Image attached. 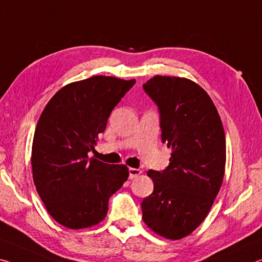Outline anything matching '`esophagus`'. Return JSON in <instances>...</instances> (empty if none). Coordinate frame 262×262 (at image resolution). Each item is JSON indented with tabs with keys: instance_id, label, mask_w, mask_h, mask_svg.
Listing matches in <instances>:
<instances>
[{
	"instance_id": "1",
	"label": "esophagus",
	"mask_w": 262,
	"mask_h": 262,
	"mask_svg": "<svg viewBox=\"0 0 262 262\" xmlns=\"http://www.w3.org/2000/svg\"><path fill=\"white\" fill-rule=\"evenodd\" d=\"M141 174V170L140 169H137V168H130L128 169V178L130 179H135L137 177H139Z\"/></svg>"
}]
</instances>
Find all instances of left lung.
<instances>
[{
	"instance_id": "1",
	"label": "left lung",
	"mask_w": 262,
	"mask_h": 262,
	"mask_svg": "<svg viewBox=\"0 0 262 262\" xmlns=\"http://www.w3.org/2000/svg\"><path fill=\"white\" fill-rule=\"evenodd\" d=\"M160 113L161 140L171 148L169 165L148 170L153 192L141 203L153 232L178 240L200 226L221 189L225 134L210 96L194 81L157 75L143 84Z\"/></svg>"
}]
</instances>
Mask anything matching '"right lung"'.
<instances>
[{"label": "right lung", "mask_w": 262, "mask_h": 262, "mask_svg": "<svg viewBox=\"0 0 262 262\" xmlns=\"http://www.w3.org/2000/svg\"><path fill=\"white\" fill-rule=\"evenodd\" d=\"M136 80L96 75L66 84L47 103L34 131L33 182L45 208L72 230L104 220L110 196L128 178L125 165L89 158L111 111Z\"/></svg>", "instance_id": "1"}]
</instances>
